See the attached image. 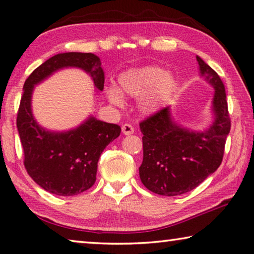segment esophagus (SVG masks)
<instances>
[{
	"instance_id": "34e87169",
	"label": "esophagus",
	"mask_w": 254,
	"mask_h": 254,
	"mask_svg": "<svg viewBox=\"0 0 254 254\" xmlns=\"http://www.w3.org/2000/svg\"><path fill=\"white\" fill-rule=\"evenodd\" d=\"M134 132V128L130 124H123L122 126V133L124 135H130Z\"/></svg>"
}]
</instances>
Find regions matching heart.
I'll return each instance as SVG.
<instances>
[{"mask_svg":"<svg viewBox=\"0 0 254 254\" xmlns=\"http://www.w3.org/2000/svg\"><path fill=\"white\" fill-rule=\"evenodd\" d=\"M118 88H108L106 97L115 106H122L123 96L138 98V108L144 115H154L170 103L178 89V79L158 65L131 67L118 78Z\"/></svg>","mask_w":254,"mask_h":254,"instance_id":"obj_1","label":"heart"}]
</instances>
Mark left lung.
I'll return each mask as SVG.
<instances>
[{"instance_id": "left-lung-1", "label": "left lung", "mask_w": 254, "mask_h": 254, "mask_svg": "<svg viewBox=\"0 0 254 254\" xmlns=\"http://www.w3.org/2000/svg\"><path fill=\"white\" fill-rule=\"evenodd\" d=\"M200 76L214 88L212 121L204 130L184 127L167 106L140 123L143 160L139 175L148 190L174 196L190 192L217 171L231 130L226 92L219 75L196 56Z\"/></svg>"}]
</instances>
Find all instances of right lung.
Returning a JSON list of instances; mask_svg holds the SVG:
<instances>
[{
  "mask_svg": "<svg viewBox=\"0 0 254 254\" xmlns=\"http://www.w3.org/2000/svg\"><path fill=\"white\" fill-rule=\"evenodd\" d=\"M67 67L83 70L96 89L103 91L105 74L97 55L78 52L56 54L28 76L17 118L28 174L45 191L63 196L79 194L94 185L100 154L121 133L118 124L91 115L67 131H51L39 126L31 108L35 86Z\"/></svg>",
  "mask_w": 254,
  "mask_h": 254,
  "instance_id": "add662e5",
  "label": "right lung"
}]
</instances>
